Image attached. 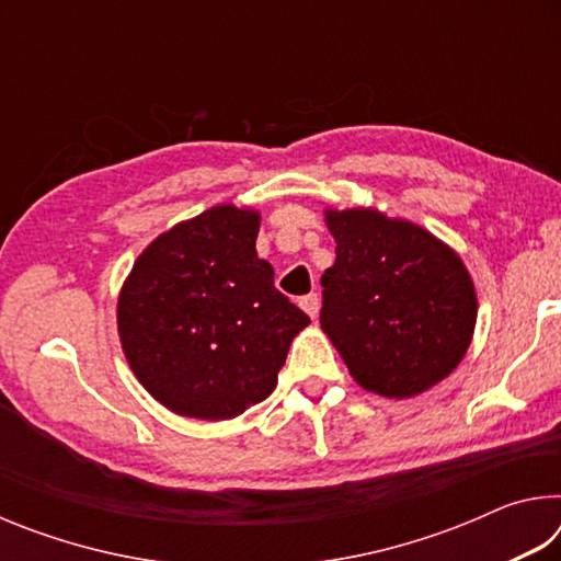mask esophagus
I'll list each match as a JSON object with an SVG mask.
<instances>
[{
	"mask_svg": "<svg viewBox=\"0 0 561 561\" xmlns=\"http://www.w3.org/2000/svg\"><path fill=\"white\" fill-rule=\"evenodd\" d=\"M299 307L307 311V317L317 319V314H319V297H317V294H307V297L299 299Z\"/></svg>",
	"mask_w": 561,
	"mask_h": 561,
	"instance_id": "1",
	"label": "esophagus"
}]
</instances>
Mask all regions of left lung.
<instances>
[{
  "label": "left lung",
  "mask_w": 561,
  "mask_h": 561,
  "mask_svg": "<svg viewBox=\"0 0 561 561\" xmlns=\"http://www.w3.org/2000/svg\"><path fill=\"white\" fill-rule=\"evenodd\" d=\"M336 262L321 277V329L366 391L421 396L448 378L474 334L478 291L448 242L378 207H327Z\"/></svg>",
  "instance_id": "1"
}]
</instances>
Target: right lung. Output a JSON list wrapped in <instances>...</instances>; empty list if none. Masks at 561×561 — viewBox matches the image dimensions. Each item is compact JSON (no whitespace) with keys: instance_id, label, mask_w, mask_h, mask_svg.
I'll list each match as a JSON object with an SVG mask.
<instances>
[{"instance_id":"add662e5","label":"right lung","mask_w":561,"mask_h":561,"mask_svg":"<svg viewBox=\"0 0 561 561\" xmlns=\"http://www.w3.org/2000/svg\"><path fill=\"white\" fill-rule=\"evenodd\" d=\"M262 215L215 205L160 232L118 291L123 356L168 411L230 421L267 398L309 317L257 257Z\"/></svg>"}]
</instances>
